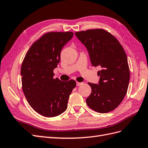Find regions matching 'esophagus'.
<instances>
[{
    "mask_svg": "<svg viewBox=\"0 0 148 148\" xmlns=\"http://www.w3.org/2000/svg\"><path fill=\"white\" fill-rule=\"evenodd\" d=\"M83 83H80V82H77V86H81Z\"/></svg>",
    "mask_w": 148,
    "mask_h": 148,
    "instance_id": "esophagus-1",
    "label": "esophagus"
}]
</instances>
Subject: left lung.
I'll list each match as a JSON object with an SVG mask.
<instances>
[{
    "label": "left lung",
    "instance_id": "1",
    "mask_svg": "<svg viewBox=\"0 0 148 148\" xmlns=\"http://www.w3.org/2000/svg\"><path fill=\"white\" fill-rule=\"evenodd\" d=\"M75 35L86 47L92 66L102 69L97 72L98 84L88 83L91 93L86 104L97 112H109L127 92L130 75L126 53L116 38L104 29L82 31Z\"/></svg>",
    "mask_w": 148,
    "mask_h": 148
}]
</instances>
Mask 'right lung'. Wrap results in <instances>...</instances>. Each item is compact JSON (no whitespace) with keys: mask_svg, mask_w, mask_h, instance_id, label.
<instances>
[{"mask_svg":"<svg viewBox=\"0 0 148 148\" xmlns=\"http://www.w3.org/2000/svg\"><path fill=\"white\" fill-rule=\"evenodd\" d=\"M73 33L49 32L35 41L22 62V89L30 106L44 117H53L67 108L70 95L76 82L54 79L53 69L60 60L62 48Z\"/></svg>","mask_w":148,"mask_h":148,"instance_id":"add662e5","label":"right lung"}]
</instances>
